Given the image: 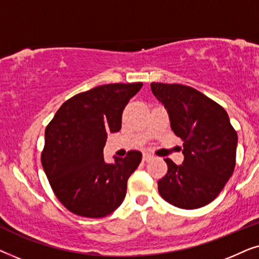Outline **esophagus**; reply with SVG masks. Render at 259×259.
<instances>
[{
  "label": "esophagus",
  "instance_id": "obj_1",
  "mask_svg": "<svg viewBox=\"0 0 259 259\" xmlns=\"http://www.w3.org/2000/svg\"><path fill=\"white\" fill-rule=\"evenodd\" d=\"M152 158H153V157H152V155H151V154H148V153H144V154H143V160H144V161H148V160H151Z\"/></svg>",
  "mask_w": 259,
  "mask_h": 259
}]
</instances>
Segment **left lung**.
Returning <instances> with one entry per match:
<instances>
[{
  "label": "left lung",
  "instance_id": "1",
  "mask_svg": "<svg viewBox=\"0 0 259 259\" xmlns=\"http://www.w3.org/2000/svg\"><path fill=\"white\" fill-rule=\"evenodd\" d=\"M151 90L167 109L172 131L184 141L183 165L165 159L167 173L158 182L159 193L185 210L205 206L231 178L237 132L225 109L192 87L152 82Z\"/></svg>",
  "mask_w": 259,
  "mask_h": 259
}]
</instances>
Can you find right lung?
I'll list each match as a JSON object with an SVG mask.
<instances>
[{"instance_id": "add662e5", "label": "right lung", "mask_w": 259, "mask_h": 259, "mask_svg": "<svg viewBox=\"0 0 259 259\" xmlns=\"http://www.w3.org/2000/svg\"><path fill=\"white\" fill-rule=\"evenodd\" d=\"M141 87V82L109 83L74 95L46 127L42 166L55 196L73 213L102 218L125 199L141 153L130 151L107 164L104 147L107 133L121 128L123 108Z\"/></svg>"}]
</instances>
